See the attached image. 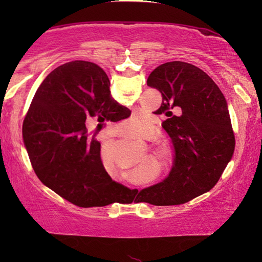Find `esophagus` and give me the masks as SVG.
<instances>
[{
  "label": "esophagus",
  "instance_id": "esophagus-1",
  "mask_svg": "<svg viewBox=\"0 0 262 262\" xmlns=\"http://www.w3.org/2000/svg\"><path fill=\"white\" fill-rule=\"evenodd\" d=\"M120 135L124 136V137H130V138H134L135 137L134 134H132V131L130 130V127H128L127 125H125V126L121 128Z\"/></svg>",
  "mask_w": 262,
  "mask_h": 262
}]
</instances>
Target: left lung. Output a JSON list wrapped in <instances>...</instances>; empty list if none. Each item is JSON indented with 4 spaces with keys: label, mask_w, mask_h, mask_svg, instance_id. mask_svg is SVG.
I'll use <instances>...</instances> for the list:
<instances>
[{
    "label": "left lung",
    "mask_w": 262,
    "mask_h": 262,
    "mask_svg": "<svg viewBox=\"0 0 262 262\" xmlns=\"http://www.w3.org/2000/svg\"><path fill=\"white\" fill-rule=\"evenodd\" d=\"M146 84L162 94L156 113L167 117L162 127L174 161L162 182L142 189V199L157 206L180 205L209 192L231 160L235 136L227 100L209 75L179 60L157 67Z\"/></svg>",
    "instance_id": "obj_1"
}]
</instances>
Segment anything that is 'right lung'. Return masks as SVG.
<instances>
[{
    "instance_id": "obj_1",
    "label": "right lung",
    "mask_w": 262,
    "mask_h": 262,
    "mask_svg": "<svg viewBox=\"0 0 262 262\" xmlns=\"http://www.w3.org/2000/svg\"><path fill=\"white\" fill-rule=\"evenodd\" d=\"M112 99L110 80L95 63L73 60L51 71L35 92L23 125L28 157L42 184L80 207L114 202L120 184L103 168L96 125L130 117Z\"/></svg>"
}]
</instances>
